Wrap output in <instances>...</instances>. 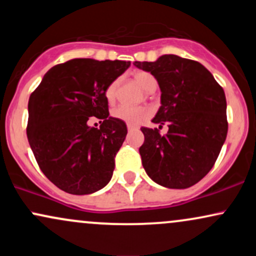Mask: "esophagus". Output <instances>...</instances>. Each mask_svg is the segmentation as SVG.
I'll list each match as a JSON object with an SVG mask.
<instances>
[{
  "mask_svg": "<svg viewBox=\"0 0 256 256\" xmlns=\"http://www.w3.org/2000/svg\"><path fill=\"white\" fill-rule=\"evenodd\" d=\"M128 131L136 130V126H134V125H128Z\"/></svg>",
  "mask_w": 256,
  "mask_h": 256,
  "instance_id": "34e87169",
  "label": "esophagus"
}]
</instances>
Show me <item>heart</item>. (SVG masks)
I'll list each match as a JSON object with an SVG mask.
<instances>
[{"label":"heart","instance_id":"heart-1","mask_svg":"<svg viewBox=\"0 0 256 256\" xmlns=\"http://www.w3.org/2000/svg\"><path fill=\"white\" fill-rule=\"evenodd\" d=\"M134 80L146 92H152L155 91L158 86L156 79L154 78V76L150 74L149 72L144 71H137L132 74ZM118 86L119 82L114 80L108 85V88L106 89V98L110 104H113L116 98V94H118ZM112 116L114 118L122 120V122H126L128 125H138L142 122L148 118L149 110L144 107H128V106H120V107L116 108L112 112Z\"/></svg>","mask_w":256,"mask_h":256}]
</instances>
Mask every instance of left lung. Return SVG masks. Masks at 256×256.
<instances>
[{"instance_id":"1","label":"left lung","mask_w":256,"mask_h":256,"mask_svg":"<svg viewBox=\"0 0 256 256\" xmlns=\"http://www.w3.org/2000/svg\"><path fill=\"white\" fill-rule=\"evenodd\" d=\"M134 64L158 80L161 106L152 122L168 126L165 136L158 128H140L146 174L170 189L192 186L210 171L226 140L224 90L204 64L178 55Z\"/></svg>"}]
</instances>
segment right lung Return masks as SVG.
Returning a JSON list of instances; mask_svg holds the SVG:
<instances>
[{"label":"right lung","instance_id":"1","mask_svg":"<svg viewBox=\"0 0 256 256\" xmlns=\"http://www.w3.org/2000/svg\"><path fill=\"white\" fill-rule=\"evenodd\" d=\"M130 61L73 58L52 67L28 100V140L46 177L88 195L110 183L128 128L108 112L106 89ZM95 116L100 128L90 122Z\"/></svg>","mask_w":256,"mask_h":256}]
</instances>
